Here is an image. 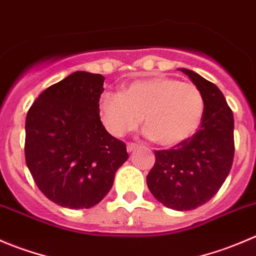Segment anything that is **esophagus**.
<instances>
[{
    "mask_svg": "<svg viewBox=\"0 0 256 256\" xmlns=\"http://www.w3.org/2000/svg\"><path fill=\"white\" fill-rule=\"evenodd\" d=\"M138 144L136 143H128L127 144V150L129 152V153H130V152H133V150H136V149H138Z\"/></svg>",
    "mask_w": 256,
    "mask_h": 256,
    "instance_id": "1",
    "label": "esophagus"
}]
</instances>
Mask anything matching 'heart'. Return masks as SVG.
<instances>
[{
	"mask_svg": "<svg viewBox=\"0 0 256 256\" xmlns=\"http://www.w3.org/2000/svg\"><path fill=\"white\" fill-rule=\"evenodd\" d=\"M204 98L198 87L169 77L130 83L120 92L100 96V113L104 127L122 136L139 126L143 116L146 136L160 146H176L200 124Z\"/></svg>",
	"mask_w": 256,
	"mask_h": 256,
	"instance_id": "obj_1",
	"label": "heart"
}]
</instances>
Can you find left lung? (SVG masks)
<instances>
[{"label": "left lung", "instance_id": "1", "mask_svg": "<svg viewBox=\"0 0 256 256\" xmlns=\"http://www.w3.org/2000/svg\"><path fill=\"white\" fill-rule=\"evenodd\" d=\"M204 98L199 129L166 150H156L146 176L154 198L174 210H192L218 193L234 158V117L222 90L193 70L182 68Z\"/></svg>", "mask_w": 256, "mask_h": 256}]
</instances>
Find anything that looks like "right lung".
Wrapping results in <instances>:
<instances>
[{"instance_id":"1","label":"right lung","mask_w":256,"mask_h":256,"mask_svg":"<svg viewBox=\"0 0 256 256\" xmlns=\"http://www.w3.org/2000/svg\"><path fill=\"white\" fill-rule=\"evenodd\" d=\"M103 82L78 70L43 90L27 113L26 164L40 190L64 208L100 203L128 159L126 144L100 122Z\"/></svg>"}]
</instances>
